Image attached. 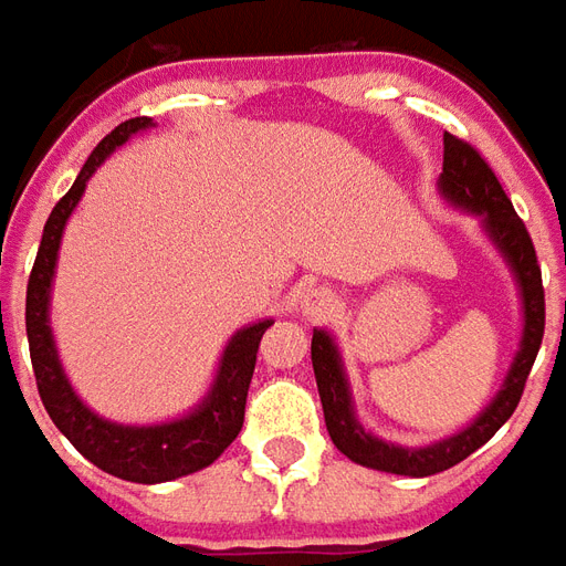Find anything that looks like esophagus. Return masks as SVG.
Here are the masks:
<instances>
[{
  "label": "esophagus",
  "instance_id": "esophagus-1",
  "mask_svg": "<svg viewBox=\"0 0 566 566\" xmlns=\"http://www.w3.org/2000/svg\"><path fill=\"white\" fill-rule=\"evenodd\" d=\"M338 314V298L328 290H311L302 302V316L307 323H326Z\"/></svg>",
  "mask_w": 566,
  "mask_h": 566
}]
</instances>
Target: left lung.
<instances>
[{
	"label": "left lung",
	"instance_id": "1",
	"mask_svg": "<svg viewBox=\"0 0 566 566\" xmlns=\"http://www.w3.org/2000/svg\"><path fill=\"white\" fill-rule=\"evenodd\" d=\"M439 195L448 207L469 212L479 219L482 234L500 259L506 262L509 274L515 280V290L521 298V340L518 350L512 356L506 378L494 392V399L484 405L475 418L469 420L463 430L444 436L430 444H399L384 442L380 436L368 432L363 420L356 418L354 392L347 380V368L340 359L338 340L332 338L326 328H314L311 340V363H314L316 390L326 415V430L340 454L350 457L354 463L392 475H408V479H427L436 472L457 467L467 460L472 451H479L491 436H494L518 408L524 380L531 375V366L539 344H543V328H546V295H543V274L536 264L531 234L512 210V200L506 198L503 186L496 182L494 170L488 167L475 148L444 134V164L439 176Z\"/></svg>",
	"mask_w": 566,
	"mask_h": 566
}]
</instances>
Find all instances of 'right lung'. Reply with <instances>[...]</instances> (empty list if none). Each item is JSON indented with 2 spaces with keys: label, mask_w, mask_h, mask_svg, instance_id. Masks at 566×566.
<instances>
[{
  "label": "right lung",
  "mask_w": 566,
  "mask_h": 566,
  "mask_svg": "<svg viewBox=\"0 0 566 566\" xmlns=\"http://www.w3.org/2000/svg\"><path fill=\"white\" fill-rule=\"evenodd\" d=\"M151 127H155L151 118H130L118 124L91 151L82 174L75 176L70 191L57 200V207L48 216L33 274L27 283V340H30L35 384H39L48 418L54 420V427L94 467L115 479L136 484L174 482L198 469H207L238 439L243 427L247 392H250L252 371H255V354H259L264 332L274 326V319H259V323L238 328L219 356L207 396L191 411L174 420L118 423V420L97 415L75 392L72 380L66 378V368L60 363L57 340L51 332V290H54V274H57L60 240L87 188V179L97 174L99 164H106L112 151L122 148L130 136L151 130Z\"/></svg>",
  "instance_id": "add662e5"
}]
</instances>
